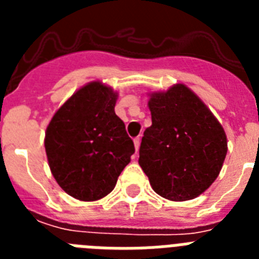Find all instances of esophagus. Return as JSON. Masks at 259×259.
<instances>
[{
    "label": "esophagus",
    "instance_id": "1",
    "mask_svg": "<svg viewBox=\"0 0 259 259\" xmlns=\"http://www.w3.org/2000/svg\"><path fill=\"white\" fill-rule=\"evenodd\" d=\"M134 144H135V149H136V152L139 150V148H140V137H136L134 140Z\"/></svg>",
    "mask_w": 259,
    "mask_h": 259
}]
</instances>
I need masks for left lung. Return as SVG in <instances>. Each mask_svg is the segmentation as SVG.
<instances>
[{"label": "left lung", "instance_id": "obj_1", "mask_svg": "<svg viewBox=\"0 0 259 259\" xmlns=\"http://www.w3.org/2000/svg\"><path fill=\"white\" fill-rule=\"evenodd\" d=\"M152 125L144 132L139 163L162 197L187 201L218 178L227 154L223 127L184 84L152 93Z\"/></svg>", "mask_w": 259, "mask_h": 259}]
</instances>
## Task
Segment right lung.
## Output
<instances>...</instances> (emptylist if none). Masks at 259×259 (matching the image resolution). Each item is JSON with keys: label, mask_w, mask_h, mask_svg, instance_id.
Instances as JSON below:
<instances>
[{"label": "right lung", "mask_w": 259, "mask_h": 259, "mask_svg": "<svg viewBox=\"0 0 259 259\" xmlns=\"http://www.w3.org/2000/svg\"><path fill=\"white\" fill-rule=\"evenodd\" d=\"M116 93L100 81L80 88L58 109L45 132L54 179L76 200L96 201L113 191L135 153L114 111Z\"/></svg>", "instance_id": "right-lung-1"}]
</instances>
